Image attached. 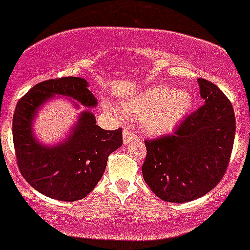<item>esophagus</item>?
<instances>
[{
  "label": "esophagus",
  "mask_w": 250,
  "mask_h": 250,
  "mask_svg": "<svg viewBox=\"0 0 250 250\" xmlns=\"http://www.w3.org/2000/svg\"><path fill=\"white\" fill-rule=\"evenodd\" d=\"M138 137L134 134L132 131L130 130V128H124V131H123V139H124V144H128L130 142H132V140L137 139Z\"/></svg>",
  "instance_id": "34e87169"
}]
</instances>
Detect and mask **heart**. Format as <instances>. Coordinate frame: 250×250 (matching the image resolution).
Returning <instances> with one entry per match:
<instances>
[{"mask_svg":"<svg viewBox=\"0 0 250 250\" xmlns=\"http://www.w3.org/2000/svg\"><path fill=\"white\" fill-rule=\"evenodd\" d=\"M106 110L114 112L107 103ZM191 107V97L188 92L176 91L158 85L120 103L119 110L128 117L143 119L144 128L152 134L169 133L177 126Z\"/></svg>","mask_w":250,"mask_h":250,"instance_id":"1","label":"heart"}]
</instances>
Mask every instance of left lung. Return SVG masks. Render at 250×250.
<instances>
[{"mask_svg": "<svg viewBox=\"0 0 250 250\" xmlns=\"http://www.w3.org/2000/svg\"><path fill=\"white\" fill-rule=\"evenodd\" d=\"M197 81L203 105L172 134L145 140L143 177L165 202L184 203L202 197L228 169L236 128L234 108L215 83L201 78Z\"/></svg>", "mask_w": 250, "mask_h": 250, "instance_id": "8db88e82", "label": "left lung"}]
</instances>
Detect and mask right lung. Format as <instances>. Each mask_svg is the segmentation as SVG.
Segmentation results:
<instances>
[{
    "instance_id": "1",
    "label": "right lung",
    "mask_w": 250,
    "mask_h": 250,
    "mask_svg": "<svg viewBox=\"0 0 250 250\" xmlns=\"http://www.w3.org/2000/svg\"><path fill=\"white\" fill-rule=\"evenodd\" d=\"M83 78L64 77L35 85L18 102L13 117V140L21 175L39 192L58 201L83 200L103 177L108 156L123 144V130H104L89 111L80 114L68 138L44 146L33 136V120L53 95H67L94 107L97 99Z\"/></svg>"
}]
</instances>
